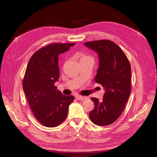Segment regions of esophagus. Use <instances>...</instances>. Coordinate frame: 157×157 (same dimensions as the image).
<instances>
[{
  "label": "esophagus",
  "instance_id": "obj_1",
  "mask_svg": "<svg viewBox=\"0 0 157 157\" xmlns=\"http://www.w3.org/2000/svg\"><path fill=\"white\" fill-rule=\"evenodd\" d=\"M75 98L77 99V100L78 101H84L85 100V99H86V97H83V96H81V95H76L75 96Z\"/></svg>",
  "mask_w": 157,
  "mask_h": 157
}]
</instances>
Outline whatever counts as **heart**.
Here are the masks:
<instances>
[{
	"label": "heart",
	"mask_w": 157,
	"mask_h": 157,
	"mask_svg": "<svg viewBox=\"0 0 157 157\" xmlns=\"http://www.w3.org/2000/svg\"><path fill=\"white\" fill-rule=\"evenodd\" d=\"M78 56L81 57V60H83V59H91L90 56H86L85 55H82V54H78Z\"/></svg>",
	"instance_id": "b5f03b06"
}]
</instances>
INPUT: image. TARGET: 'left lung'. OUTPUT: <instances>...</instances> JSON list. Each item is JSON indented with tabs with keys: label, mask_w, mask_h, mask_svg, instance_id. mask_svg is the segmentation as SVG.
I'll use <instances>...</instances> for the list:
<instances>
[{
	"label": "left lung",
	"mask_w": 157,
	"mask_h": 157,
	"mask_svg": "<svg viewBox=\"0 0 157 157\" xmlns=\"http://www.w3.org/2000/svg\"><path fill=\"white\" fill-rule=\"evenodd\" d=\"M85 45L98 53L99 67L94 81L105 89L102 101L91 98L94 108L90 119L97 125H109L121 116L131 94V64L123 50L111 40L90 41Z\"/></svg>",
	"instance_id": "8db88e82"
}]
</instances>
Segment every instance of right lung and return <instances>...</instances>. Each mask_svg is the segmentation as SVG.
Masks as SVG:
<instances>
[{
    "instance_id": "add662e5",
    "label": "right lung",
    "mask_w": 157,
    "mask_h": 157,
    "mask_svg": "<svg viewBox=\"0 0 157 157\" xmlns=\"http://www.w3.org/2000/svg\"><path fill=\"white\" fill-rule=\"evenodd\" d=\"M75 43H52L40 48L30 59L22 87L34 116L42 124L55 127L65 120L74 97L57 90L59 55Z\"/></svg>"
}]
</instances>
